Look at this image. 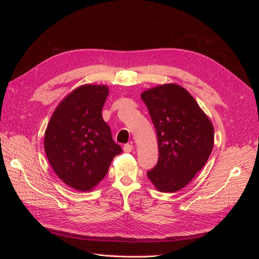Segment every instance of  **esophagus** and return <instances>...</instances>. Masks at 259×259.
I'll list each match as a JSON object with an SVG mask.
<instances>
[{"mask_svg": "<svg viewBox=\"0 0 259 259\" xmlns=\"http://www.w3.org/2000/svg\"><path fill=\"white\" fill-rule=\"evenodd\" d=\"M132 150H133V145L132 144L124 145V147H123V151L124 152H131Z\"/></svg>", "mask_w": 259, "mask_h": 259, "instance_id": "34e87169", "label": "esophagus"}]
</instances>
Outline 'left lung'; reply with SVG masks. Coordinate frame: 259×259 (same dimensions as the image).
I'll return each mask as SVG.
<instances>
[{"label":"left lung","mask_w":259,"mask_h":259,"mask_svg":"<svg viewBox=\"0 0 259 259\" xmlns=\"http://www.w3.org/2000/svg\"><path fill=\"white\" fill-rule=\"evenodd\" d=\"M156 131L159 159L147 176L161 192H175L205 165L214 146V127L182 86L164 84L142 94Z\"/></svg>","instance_id":"left-lung-1"}]
</instances>
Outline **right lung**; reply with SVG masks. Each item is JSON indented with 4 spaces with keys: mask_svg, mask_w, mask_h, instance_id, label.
<instances>
[{
    "mask_svg": "<svg viewBox=\"0 0 259 259\" xmlns=\"http://www.w3.org/2000/svg\"><path fill=\"white\" fill-rule=\"evenodd\" d=\"M106 85L75 89L54 111L44 135L45 153L56 175L69 187L90 191L103 179L115 155L122 152L101 110Z\"/></svg>",
    "mask_w": 259,
    "mask_h": 259,
    "instance_id": "right-lung-1",
    "label": "right lung"
}]
</instances>
